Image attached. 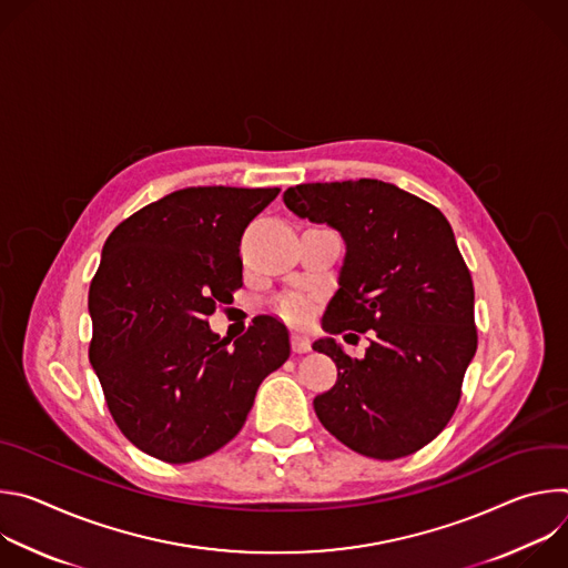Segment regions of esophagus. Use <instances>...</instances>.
Returning a JSON list of instances; mask_svg holds the SVG:
<instances>
[{"instance_id":"1","label":"esophagus","mask_w":568,"mask_h":568,"mask_svg":"<svg viewBox=\"0 0 568 568\" xmlns=\"http://www.w3.org/2000/svg\"><path fill=\"white\" fill-rule=\"evenodd\" d=\"M310 348H312V342H310L307 335H303V333L292 335V351L294 353H307Z\"/></svg>"}]
</instances>
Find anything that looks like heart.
Instances as JSON below:
<instances>
[{
  "mask_svg": "<svg viewBox=\"0 0 568 568\" xmlns=\"http://www.w3.org/2000/svg\"><path fill=\"white\" fill-rule=\"evenodd\" d=\"M278 307H281V314L285 318H290V321H305L310 316V310H312L310 301L305 296H301V294L285 296Z\"/></svg>",
  "mask_w": 568,
  "mask_h": 568,
  "instance_id": "1",
  "label": "heart"
}]
</instances>
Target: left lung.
I'll list each match as a JSON object with an SVG mask.
<instances>
[{"label":"left lung","mask_w":568,"mask_h":568,"mask_svg":"<svg viewBox=\"0 0 568 568\" xmlns=\"http://www.w3.org/2000/svg\"><path fill=\"white\" fill-rule=\"evenodd\" d=\"M283 202L346 242L323 331L371 335L362 359L333 337L312 344L337 364L335 386L314 397L321 425L368 458L423 449L452 420L476 353L474 285L447 217L379 180L298 184Z\"/></svg>","instance_id":"obj_1"}]
</instances>
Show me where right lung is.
Returning <instances> with one entry per match:
<instances>
[{
	"label": "right lung",
	"mask_w": 568,
	"mask_h": 568,
	"mask_svg": "<svg viewBox=\"0 0 568 568\" xmlns=\"http://www.w3.org/2000/svg\"><path fill=\"white\" fill-rule=\"evenodd\" d=\"M278 191H175L105 240L90 285V362L123 436L159 460L193 463L226 445L290 357L274 316H256L233 344L206 321L242 287V233Z\"/></svg>",
	"instance_id": "add662e5"
}]
</instances>
